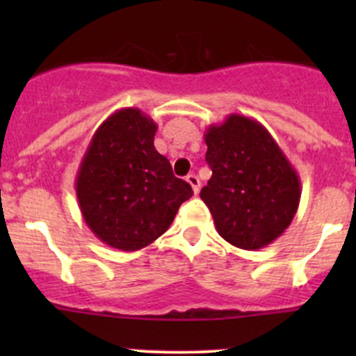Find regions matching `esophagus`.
I'll return each instance as SVG.
<instances>
[{
	"label": "esophagus",
	"mask_w": 356,
	"mask_h": 356,
	"mask_svg": "<svg viewBox=\"0 0 356 356\" xmlns=\"http://www.w3.org/2000/svg\"><path fill=\"white\" fill-rule=\"evenodd\" d=\"M186 181H188L189 186H191V188H193V193H195V195H198V191H200V179L196 177L195 174H189L188 177H186Z\"/></svg>",
	"instance_id": "obj_1"
}]
</instances>
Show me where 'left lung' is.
<instances>
[{
    "label": "left lung",
    "mask_w": 356,
    "mask_h": 356,
    "mask_svg": "<svg viewBox=\"0 0 356 356\" xmlns=\"http://www.w3.org/2000/svg\"><path fill=\"white\" fill-rule=\"evenodd\" d=\"M211 168L200 196L217 232L241 250L279 238L296 215L301 184L270 132L253 118L231 113L204 132Z\"/></svg>",
    "instance_id": "obj_1"
}]
</instances>
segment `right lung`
Segmentation results:
<instances>
[{"label":"right lung","instance_id":"obj_1","mask_svg":"<svg viewBox=\"0 0 356 356\" xmlns=\"http://www.w3.org/2000/svg\"><path fill=\"white\" fill-rule=\"evenodd\" d=\"M155 134L156 124L139 108L117 110L95 132L75 177L86 224L117 250L152 245L193 196L155 149Z\"/></svg>","mask_w":356,"mask_h":356}]
</instances>
